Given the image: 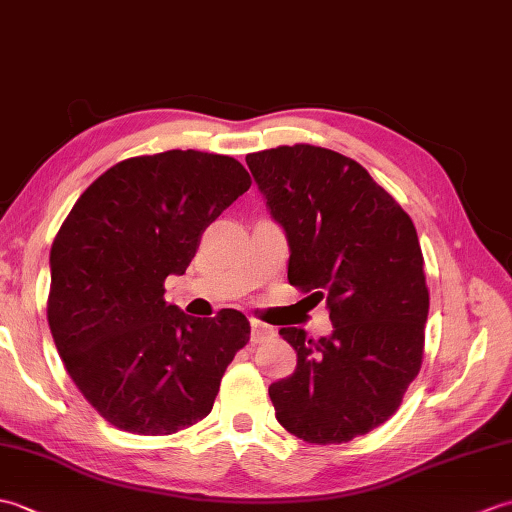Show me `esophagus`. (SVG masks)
<instances>
[{"label":"esophagus","instance_id":"obj_1","mask_svg":"<svg viewBox=\"0 0 512 512\" xmlns=\"http://www.w3.org/2000/svg\"><path fill=\"white\" fill-rule=\"evenodd\" d=\"M275 330L270 328V325L257 321V319H250V341L253 343H264L268 339H273Z\"/></svg>","mask_w":512,"mask_h":512}]
</instances>
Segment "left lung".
Wrapping results in <instances>:
<instances>
[{"instance_id": "8db88e82", "label": "left lung", "mask_w": 512, "mask_h": 512, "mask_svg": "<svg viewBox=\"0 0 512 512\" xmlns=\"http://www.w3.org/2000/svg\"><path fill=\"white\" fill-rule=\"evenodd\" d=\"M270 215L284 226L288 281L325 297L334 330L301 328L295 374L268 387L281 427L312 444L365 436L394 416L424 350L429 290L416 226L356 160L314 145L246 156Z\"/></svg>"}]
</instances>
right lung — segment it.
<instances>
[{
  "label": "right lung",
  "mask_w": 512,
  "mask_h": 512,
  "mask_svg": "<svg viewBox=\"0 0 512 512\" xmlns=\"http://www.w3.org/2000/svg\"><path fill=\"white\" fill-rule=\"evenodd\" d=\"M250 187L231 156L171 149L118 162L65 217L50 250L48 323L83 398L138 436L206 418L250 339L242 312L193 319L165 301L206 226Z\"/></svg>",
  "instance_id": "right-lung-1"
}]
</instances>
